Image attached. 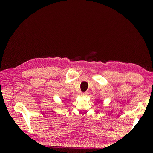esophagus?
<instances>
[{"label": "esophagus", "instance_id": "esophagus-1", "mask_svg": "<svg viewBox=\"0 0 153 153\" xmlns=\"http://www.w3.org/2000/svg\"><path fill=\"white\" fill-rule=\"evenodd\" d=\"M87 92H82V93L80 94V95L82 96H87Z\"/></svg>", "mask_w": 153, "mask_h": 153}]
</instances>
